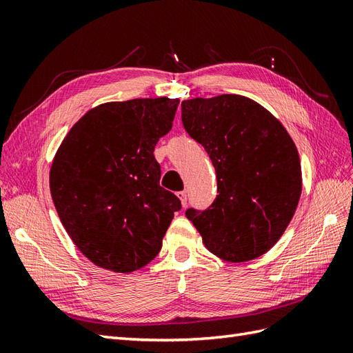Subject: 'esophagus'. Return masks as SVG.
Listing matches in <instances>:
<instances>
[{"mask_svg":"<svg viewBox=\"0 0 353 353\" xmlns=\"http://www.w3.org/2000/svg\"><path fill=\"white\" fill-rule=\"evenodd\" d=\"M177 196L180 198V201H182V205L185 207V205L188 204V195H186V192H185V191L177 192Z\"/></svg>","mask_w":353,"mask_h":353,"instance_id":"1","label":"esophagus"}]
</instances>
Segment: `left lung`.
Listing matches in <instances>:
<instances>
[{"instance_id": "left-lung-1", "label": "left lung", "mask_w": 353, "mask_h": 353, "mask_svg": "<svg viewBox=\"0 0 353 353\" xmlns=\"http://www.w3.org/2000/svg\"><path fill=\"white\" fill-rule=\"evenodd\" d=\"M186 132L209 153L218 195L185 214L212 254L230 263L264 255L282 237L301 195L292 139L264 107L241 95L182 103Z\"/></svg>"}]
</instances>
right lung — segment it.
Instances as JSON below:
<instances>
[{
    "instance_id": "add662e5",
    "label": "right lung",
    "mask_w": 353,
    "mask_h": 353,
    "mask_svg": "<svg viewBox=\"0 0 353 353\" xmlns=\"http://www.w3.org/2000/svg\"><path fill=\"white\" fill-rule=\"evenodd\" d=\"M177 98H137L89 110L62 141L50 192L74 245L98 267L131 273L162 248L179 198L159 186L157 143L170 132Z\"/></svg>"
}]
</instances>
